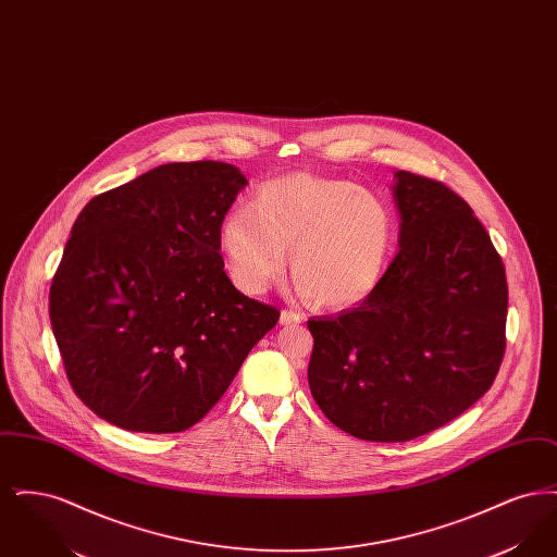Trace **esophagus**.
<instances>
[{
  "instance_id": "1",
  "label": "esophagus",
  "mask_w": 557,
  "mask_h": 557,
  "mask_svg": "<svg viewBox=\"0 0 557 557\" xmlns=\"http://www.w3.org/2000/svg\"><path fill=\"white\" fill-rule=\"evenodd\" d=\"M302 321V315H298V313H294V311H282L280 313V323L282 325H296V323H300Z\"/></svg>"
}]
</instances>
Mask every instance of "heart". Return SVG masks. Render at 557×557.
<instances>
[{
	"label": "heart",
	"mask_w": 557,
	"mask_h": 557,
	"mask_svg": "<svg viewBox=\"0 0 557 557\" xmlns=\"http://www.w3.org/2000/svg\"><path fill=\"white\" fill-rule=\"evenodd\" d=\"M397 236L384 198L346 180L294 173L257 187L250 207L227 212L219 246L232 280L265 292L286 269L325 309L361 302L382 282Z\"/></svg>",
	"instance_id": "heart-1"
}]
</instances>
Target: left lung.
Masks as SVG:
<instances>
[{
    "instance_id": "obj_1",
    "label": "left lung",
    "mask_w": 557,
    "mask_h": 557,
    "mask_svg": "<svg viewBox=\"0 0 557 557\" xmlns=\"http://www.w3.org/2000/svg\"><path fill=\"white\" fill-rule=\"evenodd\" d=\"M398 250L366 300L309 319V388L325 418L375 443L449 424L495 382L505 350L502 257L453 189L395 173Z\"/></svg>"
}]
</instances>
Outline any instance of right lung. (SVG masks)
Listing matches in <instances>:
<instances>
[{
	"label": "right lung",
	"mask_w": 557,
	"mask_h": 557,
	"mask_svg": "<svg viewBox=\"0 0 557 557\" xmlns=\"http://www.w3.org/2000/svg\"><path fill=\"white\" fill-rule=\"evenodd\" d=\"M246 177L216 160L169 162L91 198L50 288V319L77 397L132 432L200 422L277 323L236 290L219 225Z\"/></svg>",
	"instance_id": "right-lung-1"
}]
</instances>
